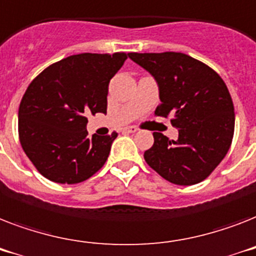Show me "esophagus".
I'll list each match as a JSON object with an SVG mask.
<instances>
[{"label":"esophagus","mask_w":256,"mask_h":256,"mask_svg":"<svg viewBox=\"0 0 256 256\" xmlns=\"http://www.w3.org/2000/svg\"><path fill=\"white\" fill-rule=\"evenodd\" d=\"M138 130L136 126H126V128H124V132H126V134H136Z\"/></svg>","instance_id":"34e87169"}]
</instances>
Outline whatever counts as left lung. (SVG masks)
Here are the masks:
<instances>
[{
    "label": "left lung",
    "mask_w": 256,
    "mask_h": 256,
    "mask_svg": "<svg viewBox=\"0 0 256 256\" xmlns=\"http://www.w3.org/2000/svg\"><path fill=\"white\" fill-rule=\"evenodd\" d=\"M130 58L158 84L161 104L154 115H172L178 130L177 140L154 132L145 161L172 184L201 182L224 160L234 136V104L224 82L208 64L182 52H130Z\"/></svg>",
    "instance_id": "left-lung-1"
}]
</instances>
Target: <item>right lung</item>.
Returning <instances> with one entry per match:
<instances>
[{
	"mask_svg": "<svg viewBox=\"0 0 256 256\" xmlns=\"http://www.w3.org/2000/svg\"><path fill=\"white\" fill-rule=\"evenodd\" d=\"M128 55H71L28 84L18 110V134L26 156L47 180L83 182L106 164L118 134L88 138L86 116L107 112L108 84Z\"/></svg>",
	"mask_w": 256,
	"mask_h": 256,
	"instance_id": "obj_1",
	"label": "right lung"
}]
</instances>
